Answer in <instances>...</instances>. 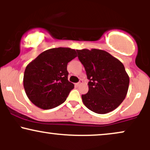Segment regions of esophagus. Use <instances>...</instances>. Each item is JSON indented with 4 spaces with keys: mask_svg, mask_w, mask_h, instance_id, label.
I'll list each match as a JSON object with an SVG mask.
<instances>
[{
    "mask_svg": "<svg viewBox=\"0 0 150 150\" xmlns=\"http://www.w3.org/2000/svg\"><path fill=\"white\" fill-rule=\"evenodd\" d=\"M82 83H83V81H82V80H81V79H80V81H79V82H77V83L76 84V85L77 86V87H79V86L82 85Z\"/></svg>",
    "mask_w": 150,
    "mask_h": 150,
    "instance_id": "esophagus-1",
    "label": "esophagus"
}]
</instances>
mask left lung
<instances>
[{
	"instance_id": "left-lung-1",
	"label": "left lung",
	"mask_w": 150,
	"mask_h": 150,
	"mask_svg": "<svg viewBox=\"0 0 150 150\" xmlns=\"http://www.w3.org/2000/svg\"><path fill=\"white\" fill-rule=\"evenodd\" d=\"M89 80V91L82 99L87 108L104 114L123 102L129 86V77L123 63L100 49L77 50Z\"/></svg>"
}]
</instances>
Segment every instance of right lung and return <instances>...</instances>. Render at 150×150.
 <instances>
[{
  "instance_id": "add662e5",
  "label": "right lung",
  "mask_w": 150,
  "mask_h": 150,
  "mask_svg": "<svg viewBox=\"0 0 150 150\" xmlns=\"http://www.w3.org/2000/svg\"><path fill=\"white\" fill-rule=\"evenodd\" d=\"M75 57V49L54 48L42 52L27 65L23 85L27 97L35 106L51 109L66 100L74 88L68 80L67 65Z\"/></svg>"
}]
</instances>
